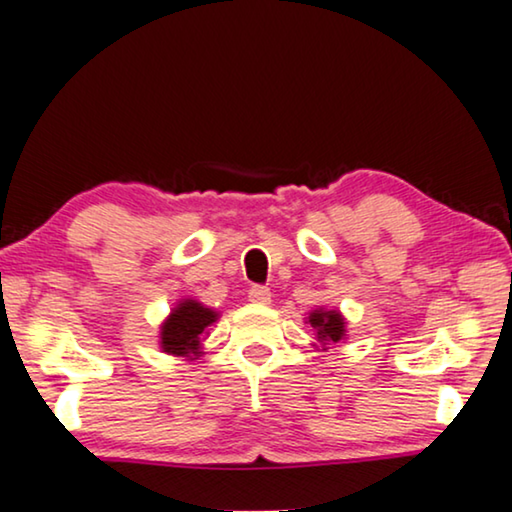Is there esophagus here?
I'll return each instance as SVG.
<instances>
[{
    "mask_svg": "<svg viewBox=\"0 0 512 512\" xmlns=\"http://www.w3.org/2000/svg\"><path fill=\"white\" fill-rule=\"evenodd\" d=\"M249 300H251V303H256V305H270L272 293H270L268 286H251Z\"/></svg>",
    "mask_w": 512,
    "mask_h": 512,
    "instance_id": "esophagus-1",
    "label": "esophagus"
}]
</instances>
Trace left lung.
<instances>
[{
	"mask_svg": "<svg viewBox=\"0 0 512 512\" xmlns=\"http://www.w3.org/2000/svg\"><path fill=\"white\" fill-rule=\"evenodd\" d=\"M307 321H310L314 333H317V342H321V347L345 340L347 321L338 310H324V307H319V310L310 312Z\"/></svg>",
	"mask_w": 512,
	"mask_h": 512,
	"instance_id": "obj_1",
	"label": "left lung"
}]
</instances>
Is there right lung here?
<instances>
[{
	"label": "right lung",
	"instance_id": "right-lung-1",
	"mask_svg": "<svg viewBox=\"0 0 512 512\" xmlns=\"http://www.w3.org/2000/svg\"><path fill=\"white\" fill-rule=\"evenodd\" d=\"M219 319V312L198 300L184 298L160 326V347L172 356H200L207 328Z\"/></svg>",
	"mask_w": 512,
	"mask_h": 512
}]
</instances>
